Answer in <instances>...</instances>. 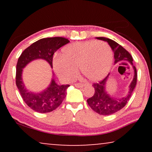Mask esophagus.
<instances>
[{"instance_id": "obj_1", "label": "esophagus", "mask_w": 152, "mask_h": 152, "mask_svg": "<svg viewBox=\"0 0 152 152\" xmlns=\"http://www.w3.org/2000/svg\"><path fill=\"white\" fill-rule=\"evenodd\" d=\"M86 84H82V83H77V84H75V86L77 87V88H82V87L84 86Z\"/></svg>"}]
</instances>
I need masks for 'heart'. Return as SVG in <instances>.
<instances>
[{"label":"heart","instance_id":"1","mask_svg":"<svg viewBox=\"0 0 152 152\" xmlns=\"http://www.w3.org/2000/svg\"><path fill=\"white\" fill-rule=\"evenodd\" d=\"M113 55L111 48L103 41L75 42L63 48L61 55L53 59V68L62 80H72L77 67L85 77L92 82L104 78L111 68Z\"/></svg>","mask_w":152,"mask_h":152}]
</instances>
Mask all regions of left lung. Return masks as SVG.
I'll return each mask as SVG.
<instances>
[{
  "instance_id": "left-lung-1",
  "label": "left lung",
  "mask_w": 152,
  "mask_h": 152,
  "mask_svg": "<svg viewBox=\"0 0 152 152\" xmlns=\"http://www.w3.org/2000/svg\"><path fill=\"white\" fill-rule=\"evenodd\" d=\"M96 39L107 41L109 43L114 53V59H115L114 63L116 64L122 61H129L132 65L134 70V79L129 85V93L126 96L124 97L115 98L114 97L110 96L106 91V82L107 81V78L109 77V74L103 80L93 84V88H95V93L92 97L87 99L88 104L93 111L99 113V115H109L122 109L129 100L136 85L137 71L136 67L133 65V58L132 55L123 47L113 40L105 37H96Z\"/></svg>"
}]
</instances>
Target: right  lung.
Listing matches in <instances>:
<instances>
[{
    "mask_svg": "<svg viewBox=\"0 0 152 152\" xmlns=\"http://www.w3.org/2000/svg\"><path fill=\"white\" fill-rule=\"evenodd\" d=\"M70 41L64 37L39 39L25 50L16 64V84L23 99L29 107L38 113H48L55 110L66 97L70 85H58L54 79L50 84L40 93H33L26 88L22 80L23 69L33 60L44 59L53 68V55L58 49Z\"/></svg>",
    "mask_w": 152,
    "mask_h": 152,
    "instance_id": "right-lung-1",
    "label": "right lung"
}]
</instances>
